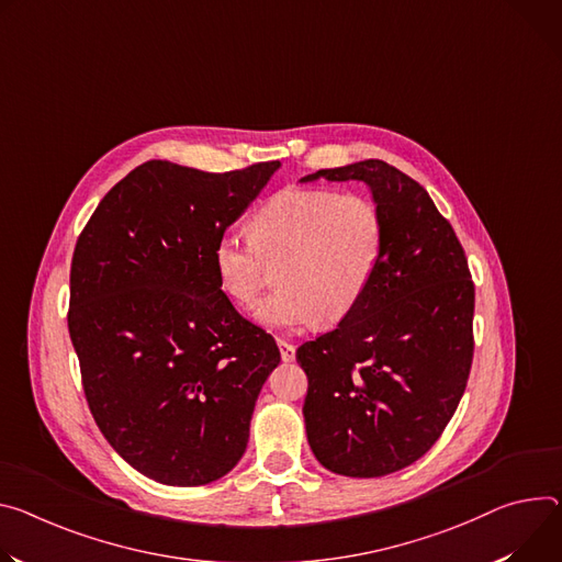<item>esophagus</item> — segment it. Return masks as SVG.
Wrapping results in <instances>:
<instances>
[{"instance_id":"34e87169","label":"esophagus","mask_w":562,"mask_h":562,"mask_svg":"<svg viewBox=\"0 0 562 562\" xmlns=\"http://www.w3.org/2000/svg\"><path fill=\"white\" fill-rule=\"evenodd\" d=\"M278 349H280V356H282L284 363H291L295 359V345L293 342L278 338Z\"/></svg>"}]
</instances>
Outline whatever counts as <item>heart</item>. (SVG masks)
Segmentation results:
<instances>
[{
    "label": "heart",
    "instance_id": "1",
    "mask_svg": "<svg viewBox=\"0 0 562 562\" xmlns=\"http://www.w3.org/2000/svg\"><path fill=\"white\" fill-rule=\"evenodd\" d=\"M250 237L224 231L213 269L237 307H252L280 265V289L255 312L262 325L302 329L345 318L370 289L383 250V224L361 194L289 188L250 220Z\"/></svg>",
    "mask_w": 562,
    "mask_h": 562
}]
</instances>
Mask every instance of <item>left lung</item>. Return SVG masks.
I'll list each match as a JSON object with an SVG mask.
<instances>
[{
	"mask_svg": "<svg viewBox=\"0 0 562 562\" xmlns=\"http://www.w3.org/2000/svg\"><path fill=\"white\" fill-rule=\"evenodd\" d=\"M318 179L370 188L383 250L363 300L295 351L310 379L304 426L327 471L383 477L424 457L457 411L473 363L475 286L462 244L415 179L379 159L300 183Z\"/></svg>",
	"mask_w": 562,
	"mask_h": 562,
	"instance_id": "left-lung-1",
	"label": "left lung"
}]
</instances>
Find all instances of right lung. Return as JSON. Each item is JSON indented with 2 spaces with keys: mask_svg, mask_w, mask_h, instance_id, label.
Wrapping results in <instances>:
<instances>
[{
  "mask_svg": "<svg viewBox=\"0 0 562 562\" xmlns=\"http://www.w3.org/2000/svg\"><path fill=\"white\" fill-rule=\"evenodd\" d=\"M278 170L147 161L78 237L69 336L89 411L125 462L159 484L201 486L233 471L280 363L273 336L235 312L211 260Z\"/></svg>",
  "mask_w": 562,
  "mask_h": 562,
  "instance_id": "add662e5",
  "label": "right lung"
}]
</instances>
